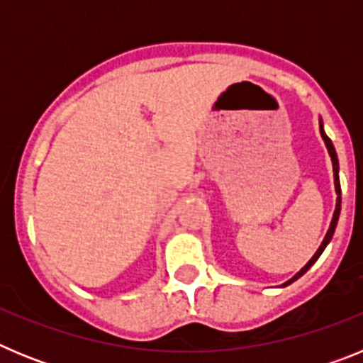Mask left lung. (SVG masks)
I'll return each mask as SVG.
<instances>
[{
	"label": "left lung",
	"instance_id": "8db88e82",
	"mask_svg": "<svg viewBox=\"0 0 363 363\" xmlns=\"http://www.w3.org/2000/svg\"><path fill=\"white\" fill-rule=\"evenodd\" d=\"M320 134H322V140H323V143H325L327 152H329V156H331V162H333V172H335V191H336V196H338V198H336V207H335V213H333L331 225H329V229H327L325 238H323V242L320 243L318 251L314 252L313 258H311L309 262H307V264L303 265V267H301L300 271H298L293 278H291V280H287V281H285V284H281V287H285V285H289V284H293V281H296L298 278L303 277V274H306V272L309 271L311 267H313L314 262H316V259L320 258V255H322V252L325 251V247L329 245V242H331V240H333V234H335L336 223H338V218H340V209H342V189H340V176H338V172H340L338 156H336L335 145H333V142H331V140H329V136H327V134H325V130H323L322 118H320Z\"/></svg>",
	"mask_w": 363,
	"mask_h": 363
}]
</instances>
